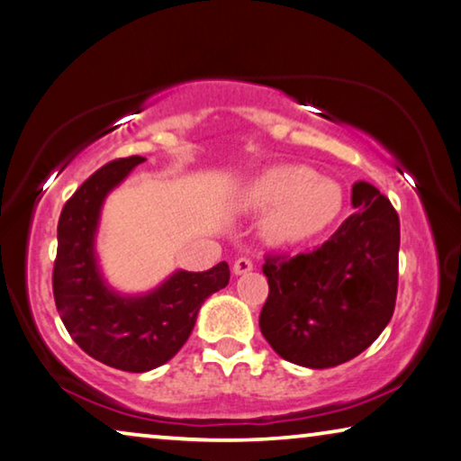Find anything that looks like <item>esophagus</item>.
Segmentation results:
<instances>
[{
	"label": "esophagus",
	"mask_w": 461,
	"mask_h": 461,
	"mask_svg": "<svg viewBox=\"0 0 461 461\" xmlns=\"http://www.w3.org/2000/svg\"><path fill=\"white\" fill-rule=\"evenodd\" d=\"M251 270H253V261L249 258H239L235 261V266H232V272H235L237 276L247 274V272H251Z\"/></svg>",
	"instance_id": "esophagus-1"
}]
</instances>
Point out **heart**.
<instances>
[{
    "mask_svg": "<svg viewBox=\"0 0 461 461\" xmlns=\"http://www.w3.org/2000/svg\"><path fill=\"white\" fill-rule=\"evenodd\" d=\"M342 189L330 176L303 165L270 167L239 189L237 206L264 214V235L276 245L313 239L342 212Z\"/></svg>",
    "mask_w": 461,
    "mask_h": 461,
    "instance_id": "heart-1",
    "label": "heart"
}]
</instances>
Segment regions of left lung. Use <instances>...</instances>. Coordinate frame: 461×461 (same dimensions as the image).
Here are the masks:
<instances>
[{"label": "left lung", "mask_w": 461, "mask_h": 461, "mask_svg": "<svg viewBox=\"0 0 461 461\" xmlns=\"http://www.w3.org/2000/svg\"><path fill=\"white\" fill-rule=\"evenodd\" d=\"M354 214L321 247L267 258L259 328L288 363L330 369L358 357L393 315L400 218L371 183L352 185Z\"/></svg>", "instance_id": "8db88e82"}]
</instances>
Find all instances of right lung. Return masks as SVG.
<instances>
[{
    "label": "right lung",
    "mask_w": 461,
    "mask_h": 461,
    "mask_svg": "<svg viewBox=\"0 0 461 461\" xmlns=\"http://www.w3.org/2000/svg\"><path fill=\"white\" fill-rule=\"evenodd\" d=\"M146 158L113 160L82 183L61 210L53 296L74 342L113 369L146 373L171 360L210 294L229 285L221 261L206 272L176 270L148 293L123 294L104 280L96 255L103 203Z\"/></svg>",
    "instance_id": "add662e5"
}]
</instances>
